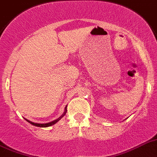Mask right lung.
I'll list each match as a JSON object with an SVG mask.
<instances>
[{"label": "right lung", "mask_w": 157, "mask_h": 157, "mask_svg": "<svg viewBox=\"0 0 157 157\" xmlns=\"http://www.w3.org/2000/svg\"><path fill=\"white\" fill-rule=\"evenodd\" d=\"M66 113H67V106L65 107V111H64V113L62 114V116H60V117H59L58 119H56V120L52 121H51V122L45 123V124H40V123H34V122H32V121H30L27 120V119H25V120H26L27 121H29V122L30 123V124H33V125H35V126H37V127H48V126H51V125H53V124H56V122H58L59 121L60 119L62 118V117H63L64 115L66 114Z\"/></svg>", "instance_id": "right-lung-1"}]
</instances>
